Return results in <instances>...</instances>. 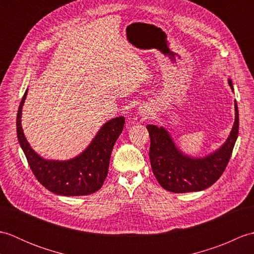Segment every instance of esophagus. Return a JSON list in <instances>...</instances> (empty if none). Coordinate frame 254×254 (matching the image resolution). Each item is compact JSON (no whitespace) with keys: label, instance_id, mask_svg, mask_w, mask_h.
<instances>
[{"label":"esophagus","instance_id":"1","mask_svg":"<svg viewBox=\"0 0 254 254\" xmlns=\"http://www.w3.org/2000/svg\"><path fill=\"white\" fill-rule=\"evenodd\" d=\"M137 115L142 119H148L150 116L153 115V110H152V108L149 107V105L144 104V105H141L138 107Z\"/></svg>","mask_w":254,"mask_h":254}]
</instances>
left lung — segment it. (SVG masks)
<instances>
[{
	"label": "left lung",
	"mask_w": 254,
	"mask_h": 254,
	"mask_svg": "<svg viewBox=\"0 0 254 254\" xmlns=\"http://www.w3.org/2000/svg\"><path fill=\"white\" fill-rule=\"evenodd\" d=\"M228 84L234 90L230 78ZM146 128L150 136V166L159 185L174 193L202 191L219 179L230 159L239 131L238 106L235 101V122L226 142L204 157L183 154L164 127L148 124Z\"/></svg>",
	"instance_id": "left-lung-1"
}]
</instances>
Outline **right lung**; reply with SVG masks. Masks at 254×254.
<instances>
[{
  "mask_svg": "<svg viewBox=\"0 0 254 254\" xmlns=\"http://www.w3.org/2000/svg\"><path fill=\"white\" fill-rule=\"evenodd\" d=\"M28 89L17 112V137L37 180L58 195L79 196L98 191L108 175L112 148L122 133L126 118L117 117L106 122L90 144L76 157L67 160L46 159L31 148L21 127V112Z\"/></svg>",
  "mask_w": 254,
  "mask_h": 254,
  "instance_id": "right-lung-1",
  "label": "right lung"
}]
</instances>
